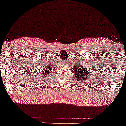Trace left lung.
<instances>
[{"label":"left lung","instance_id":"left-lung-1","mask_svg":"<svg viewBox=\"0 0 126 126\" xmlns=\"http://www.w3.org/2000/svg\"><path fill=\"white\" fill-rule=\"evenodd\" d=\"M73 68L72 70L73 73H74V76L76 80L81 82H83L85 79H87L90 75V72L88 71V69L85 67L83 66L80 62L76 63H74Z\"/></svg>","mask_w":126,"mask_h":126}]
</instances>
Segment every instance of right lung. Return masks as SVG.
<instances>
[{
	"mask_svg": "<svg viewBox=\"0 0 126 126\" xmlns=\"http://www.w3.org/2000/svg\"><path fill=\"white\" fill-rule=\"evenodd\" d=\"M52 71V68L51 65L47 66V67L41 72V74H40L41 75V77L42 79H46L51 74Z\"/></svg>",
	"mask_w": 126,
	"mask_h": 126,
	"instance_id": "obj_1",
	"label": "right lung"
}]
</instances>
